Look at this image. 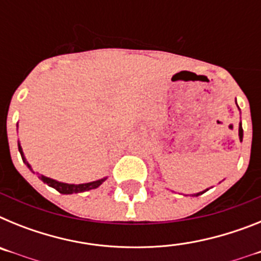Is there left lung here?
<instances>
[{
	"instance_id": "1",
	"label": "left lung",
	"mask_w": 261,
	"mask_h": 261,
	"mask_svg": "<svg viewBox=\"0 0 261 261\" xmlns=\"http://www.w3.org/2000/svg\"><path fill=\"white\" fill-rule=\"evenodd\" d=\"M237 103V102H235ZM238 106V105H237ZM239 108V107H238ZM239 140H241V142H242V140H243V128H242V124H239ZM206 191L208 190H205V191H202V192H199V193H196L195 196H199V195H202V193L204 192H206Z\"/></svg>"
}]
</instances>
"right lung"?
Listing matches in <instances>:
<instances>
[{
  "mask_svg": "<svg viewBox=\"0 0 261 261\" xmlns=\"http://www.w3.org/2000/svg\"><path fill=\"white\" fill-rule=\"evenodd\" d=\"M18 149H19V153H20V155H22L23 162L26 163L27 167H29L30 170L32 171L31 166H30V163L27 162L26 158H24V154H23L22 146H20L19 141H18ZM39 179L44 181V183L48 184L49 187H52V188H55L56 191H59L60 193H64V195H71V193H81V192H86V191H90V190H95V188H98V187L100 186V184H102L106 179H107V177H103V179H99V180L90 181V183H84V184L61 183V181H57V180H55V179H50V177L44 176V175H39Z\"/></svg>",
  "mask_w": 261,
  "mask_h": 261,
  "instance_id": "1",
  "label": "right lung"
}]
</instances>
